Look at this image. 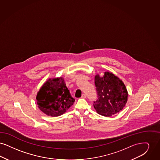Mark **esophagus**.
<instances>
[{"label":"esophagus","instance_id":"1","mask_svg":"<svg viewBox=\"0 0 160 160\" xmlns=\"http://www.w3.org/2000/svg\"><path fill=\"white\" fill-rule=\"evenodd\" d=\"M87 97V96L85 94H82V96H81V98H85Z\"/></svg>","mask_w":160,"mask_h":160}]
</instances>
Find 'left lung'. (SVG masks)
<instances>
[{
	"mask_svg": "<svg viewBox=\"0 0 160 160\" xmlns=\"http://www.w3.org/2000/svg\"><path fill=\"white\" fill-rule=\"evenodd\" d=\"M98 98L94 108L98 113L111 117L121 111L128 100V92L124 82L111 72H104L103 77L94 78Z\"/></svg>",
	"mask_w": 160,
	"mask_h": 160,
	"instance_id": "left-lung-1",
	"label": "left lung"
}]
</instances>
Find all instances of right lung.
<instances>
[{"instance_id":"add662e5","label":"right lung","mask_w":160,"mask_h":160,"mask_svg":"<svg viewBox=\"0 0 160 160\" xmlns=\"http://www.w3.org/2000/svg\"><path fill=\"white\" fill-rule=\"evenodd\" d=\"M36 100L39 109L53 117L62 115L75 101L62 77L49 78L43 83L38 92Z\"/></svg>"}]
</instances>
